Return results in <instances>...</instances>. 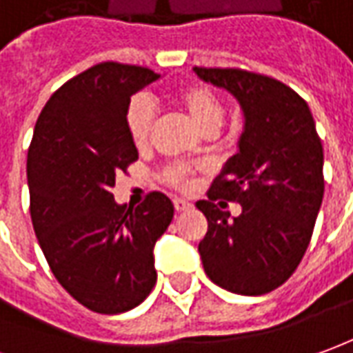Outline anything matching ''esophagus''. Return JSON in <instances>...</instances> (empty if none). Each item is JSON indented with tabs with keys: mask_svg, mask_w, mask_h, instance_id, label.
<instances>
[{
	"mask_svg": "<svg viewBox=\"0 0 353 353\" xmlns=\"http://www.w3.org/2000/svg\"><path fill=\"white\" fill-rule=\"evenodd\" d=\"M174 207H176L177 212H183V210L193 208V205L189 201H185V199H174Z\"/></svg>",
	"mask_w": 353,
	"mask_h": 353,
	"instance_id": "1",
	"label": "esophagus"
}]
</instances>
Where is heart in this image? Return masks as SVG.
<instances>
[{
    "label": "heart",
    "instance_id": "1",
    "mask_svg": "<svg viewBox=\"0 0 353 353\" xmlns=\"http://www.w3.org/2000/svg\"><path fill=\"white\" fill-rule=\"evenodd\" d=\"M176 102L177 106L185 110L191 121L205 135H216L224 123L226 106L220 100V96L214 90H210L208 86L199 85V83L181 86L176 92ZM154 119H157V110L148 98L137 96L129 102L125 110V129L127 135L137 148H145L150 143ZM160 179L168 187H174L179 191H189L195 185V170L181 166V164H170L160 172Z\"/></svg>",
    "mask_w": 353,
    "mask_h": 353
}]
</instances>
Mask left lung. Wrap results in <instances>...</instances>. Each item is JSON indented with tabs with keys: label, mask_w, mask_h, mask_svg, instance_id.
<instances>
[{
	"label": "left lung",
	"mask_w": 353,
	"mask_h": 353,
	"mask_svg": "<svg viewBox=\"0 0 353 353\" xmlns=\"http://www.w3.org/2000/svg\"><path fill=\"white\" fill-rule=\"evenodd\" d=\"M239 100V152L196 208L207 216L199 253L207 276L239 296H263L296 272L325 193L323 145L307 102L282 81L237 67H195ZM242 214L230 219L227 203Z\"/></svg>",
	"instance_id": "8db88e82"
}]
</instances>
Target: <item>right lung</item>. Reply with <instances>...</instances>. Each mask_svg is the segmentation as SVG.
<instances>
[{
	"instance_id": "add662e5",
	"label": "right lung",
	"mask_w": 353,
	"mask_h": 353,
	"mask_svg": "<svg viewBox=\"0 0 353 353\" xmlns=\"http://www.w3.org/2000/svg\"><path fill=\"white\" fill-rule=\"evenodd\" d=\"M158 77L148 67L96 63L50 96L28 146L30 218L42 253L57 282L102 315L145 301L157 284L152 249L174 218L160 191L135 208L112 195L117 174L139 158L125 110Z\"/></svg>"
}]
</instances>
